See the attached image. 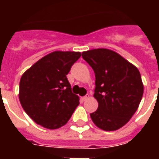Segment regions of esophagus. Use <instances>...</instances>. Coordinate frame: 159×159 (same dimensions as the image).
<instances>
[{
	"label": "esophagus",
	"instance_id": "34e87169",
	"mask_svg": "<svg viewBox=\"0 0 159 159\" xmlns=\"http://www.w3.org/2000/svg\"><path fill=\"white\" fill-rule=\"evenodd\" d=\"M81 99H82V100H83V101H85V100H87L88 99H89V95H86V96L82 97Z\"/></svg>",
	"mask_w": 159,
	"mask_h": 159
}]
</instances>
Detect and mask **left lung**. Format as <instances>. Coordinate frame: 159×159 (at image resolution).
Listing matches in <instances>:
<instances>
[{
	"label": "left lung",
	"instance_id": "8db88e82",
	"mask_svg": "<svg viewBox=\"0 0 159 159\" xmlns=\"http://www.w3.org/2000/svg\"><path fill=\"white\" fill-rule=\"evenodd\" d=\"M95 73L93 97L98 109L90 114L100 129L114 131L133 117L142 99L144 86L136 66L112 50L91 49L82 52Z\"/></svg>",
	"mask_w": 159,
	"mask_h": 159
}]
</instances>
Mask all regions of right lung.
I'll return each instance as SVG.
<instances>
[{
	"mask_svg": "<svg viewBox=\"0 0 159 159\" xmlns=\"http://www.w3.org/2000/svg\"><path fill=\"white\" fill-rule=\"evenodd\" d=\"M80 57V52H50L23 74L19 101L35 123L56 129L69 121L79 105V97L71 92L66 75Z\"/></svg>",
	"mask_w": 159,
	"mask_h": 159,
	"instance_id": "right-lung-1",
	"label": "right lung"
}]
</instances>
